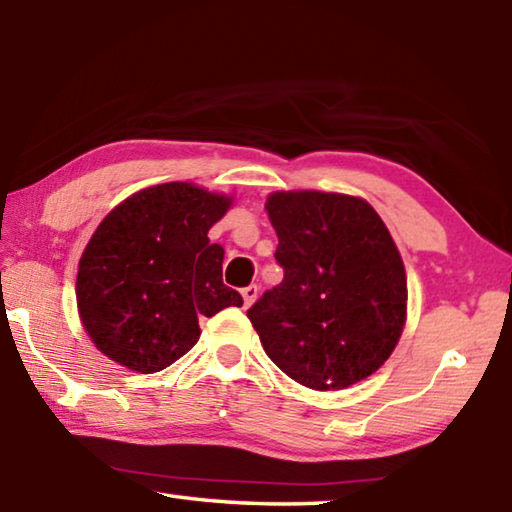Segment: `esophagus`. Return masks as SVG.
Masks as SVG:
<instances>
[{"mask_svg": "<svg viewBox=\"0 0 512 512\" xmlns=\"http://www.w3.org/2000/svg\"><path fill=\"white\" fill-rule=\"evenodd\" d=\"M257 293H259L257 284H250V287L241 289V296H244V305H246V307H250V305H253V302L257 300Z\"/></svg>", "mask_w": 512, "mask_h": 512, "instance_id": "esophagus-1", "label": "esophagus"}]
</instances>
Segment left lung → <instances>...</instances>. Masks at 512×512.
Here are the masks:
<instances>
[{
    "instance_id": "left-lung-1",
    "label": "left lung",
    "mask_w": 512,
    "mask_h": 512,
    "mask_svg": "<svg viewBox=\"0 0 512 512\" xmlns=\"http://www.w3.org/2000/svg\"><path fill=\"white\" fill-rule=\"evenodd\" d=\"M266 212L284 280L248 318L298 384L348 388L384 366L406 320V273L391 232L363 198L275 192Z\"/></svg>"
}]
</instances>
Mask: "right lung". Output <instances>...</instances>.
<instances>
[{"mask_svg": "<svg viewBox=\"0 0 512 512\" xmlns=\"http://www.w3.org/2000/svg\"><path fill=\"white\" fill-rule=\"evenodd\" d=\"M232 198L164 183L119 203L94 230L76 277V302L94 345L121 366L160 372L194 348L198 318L244 298L223 284L212 225Z\"/></svg>", "mask_w": 512, "mask_h": 512, "instance_id": "obj_1", "label": "right lung"}]
</instances>
